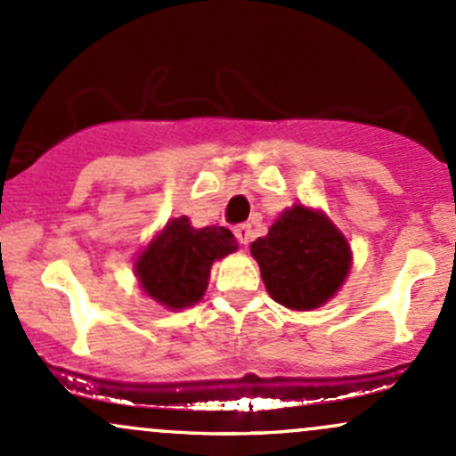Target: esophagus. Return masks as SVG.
Wrapping results in <instances>:
<instances>
[{
	"label": "esophagus",
	"instance_id": "esophagus-1",
	"mask_svg": "<svg viewBox=\"0 0 456 456\" xmlns=\"http://www.w3.org/2000/svg\"><path fill=\"white\" fill-rule=\"evenodd\" d=\"M235 238H238V242L242 246H248L250 240H253V232H250V224H238V227L233 229Z\"/></svg>",
	"mask_w": 456,
	"mask_h": 456
}]
</instances>
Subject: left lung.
Here are the masks:
<instances>
[{
	"instance_id": "8db88e82",
	"label": "left lung",
	"mask_w": 456,
	"mask_h": 456,
	"mask_svg": "<svg viewBox=\"0 0 456 456\" xmlns=\"http://www.w3.org/2000/svg\"><path fill=\"white\" fill-rule=\"evenodd\" d=\"M270 297L291 311H315L337 296L354 264L352 246L326 212L294 203L250 244Z\"/></svg>"
}]
</instances>
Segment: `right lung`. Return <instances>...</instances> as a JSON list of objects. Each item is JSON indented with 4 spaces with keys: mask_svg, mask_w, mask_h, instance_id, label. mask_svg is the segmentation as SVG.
I'll return each instance as SVG.
<instances>
[{
    "mask_svg": "<svg viewBox=\"0 0 456 456\" xmlns=\"http://www.w3.org/2000/svg\"><path fill=\"white\" fill-rule=\"evenodd\" d=\"M238 250L224 227L195 229L188 216L169 218L134 257V276L143 294L169 311L195 306L206 296L216 259Z\"/></svg>",
    "mask_w": 456,
    "mask_h": 456,
    "instance_id": "1",
    "label": "right lung"
}]
</instances>
